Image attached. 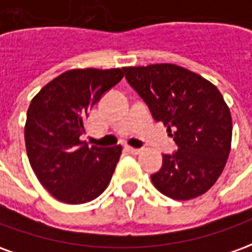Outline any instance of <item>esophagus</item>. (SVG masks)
I'll list each match as a JSON object with an SVG mask.
<instances>
[{
	"label": "esophagus",
	"instance_id": "esophagus-1",
	"mask_svg": "<svg viewBox=\"0 0 252 252\" xmlns=\"http://www.w3.org/2000/svg\"><path fill=\"white\" fill-rule=\"evenodd\" d=\"M126 151L128 154H131V155H137V154H140L142 150H139V148H133V147H129V146H126Z\"/></svg>",
	"mask_w": 252,
	"mask_h": 252
}]
</instances>
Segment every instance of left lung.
<instances>
[{"label": "left lung", "instance_id": "1", "mask_svg": "<svg viewBox=\"0 0 252 252\" xmlns=\"http://www.w3.org/2000/svg\"><path fill=\"white\" fill-rule=\"evenodd\" d=\"M123 70L178 147L163 154L162 169L151 175L154 186L178 201L206 193L225 167L232 140V117L219 89L171 63Z\"/></svg>", "mask_w": 252, "mask_h": 252}]
</instances>
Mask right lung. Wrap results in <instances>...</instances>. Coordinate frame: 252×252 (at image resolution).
<instances>
[{
  "label": "right lung",
  "instance_id": "1",
  "mask_svg": "<svg viewBox=\"0 0 252 252\" xmlns=\"http://www.w3.org/2000/svg\"><path fill=\"white\" fill-rule=\"evenodd\" d=\"M123 77V68H74L31 101L24 129L31 167L44 189L64 204L89 202L109 185L123 147H90L81 135L89 110Z\"/></svg>",
  "mask_w": 252,
  "mask_h": 252
}]
</instances>
